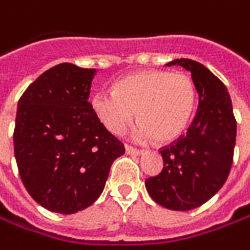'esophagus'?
I'll use <instances>...</instances> for the list:
<instances>
[{"instance_id":"esophagus-1","label":"esophagus","mask_w":250,"mask_h":250,"mask_svg":"<svg viewBox=\"0 0 250 250\" xmlns=\"http://www.w3.org/2000/svg\"><path fill=\"white\" fill-rule=\"evenodd\" d=\"M125 150H126V153H128V155H133V156H139V155H142V153H144V150L136 149V147H133V146H131V145H125Z\"/></svg>"}]
</instances>
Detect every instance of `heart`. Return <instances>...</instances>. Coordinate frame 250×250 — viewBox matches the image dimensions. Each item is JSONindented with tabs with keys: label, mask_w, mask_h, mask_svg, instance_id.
I'll use <instances>...</instances> for the list:
<instances>
[{
	"label": "heart",
	"mask_w": 250,
	"mask_h": 250,
	"mask_svg": "<svg viewBox=\"0 0 250 250\" xmlns=\"http://www.w3.org/2000/svg\"><path fill=\"white\" fill-rule=\"evenodd\" d=\"M90 106L106 131L121 135L135 118L139 124L133 136L139 141L155 138L170 142L188 126L197 108V88L186 73L141 70L124 76L112 91L91 95Z\"/></svg>",
	"instance_id": "heart-1"
}]
</instances>
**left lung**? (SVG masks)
I'll list each match as a JSON object with an SVG mask.
<instances>
[{
    "mask_svg": "<svg viewBox=\"0 0 250 250\" xmlns=\"http://www.w3.org/2000/svg\"><path fill=\"white\" fill-rule=\"evenodd\" d=\"M191 73L198 108L186 135L160 149L163 168L145 181L159 206L188 211L218 193L229 176L236 141V121L227 87L206 66L190 59H176L167 66Z\"/></svg>",
    "mask_w": 250,
    "mask_h": 250,
    "instance_id": "1",
    "label": "left lung"
}]
</instances>
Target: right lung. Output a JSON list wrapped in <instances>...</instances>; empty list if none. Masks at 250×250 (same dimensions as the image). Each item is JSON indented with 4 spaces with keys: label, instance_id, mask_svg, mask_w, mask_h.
<instances>
[{
    "label": "right lung",
    "instance_id": "add662e5",
    "mask_svg": "<svg viewBox=\"0 0 250 250\" xmlns=\"http://www.w3.org/2000/svg\"><path fill=\"white\" fill-rule=\"evenodd\" d=\"M97 70L60 63L19 98L14 150L31 197L49 211L74 214L101 195L124 144L106 131L88 103Z\"/></svg>",
    "mask_w": 250,
    "mask_h": 250
}]
</instances>
